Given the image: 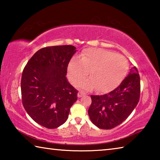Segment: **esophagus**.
<instances>
[{
	"instance_id": "34e87169",
	"label": "esophagus",
	"mask_w": 160,
	"mask_h": 160,
	"mask_svg": "<svg viewBox=\"0 0 160 160\" xmlns=\"http://www.w3.org/2000/svg\"><path fill=\"white\" fill-rule=\"evenodd\" d=\"M85 93L84 92H79L78 93V97H82L83 95H85Z\"/></svg>"
}]
</instances>
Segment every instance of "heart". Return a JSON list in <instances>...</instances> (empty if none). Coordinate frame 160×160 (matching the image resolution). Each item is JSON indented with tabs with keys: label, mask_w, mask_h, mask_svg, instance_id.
<instances>
[{
	"label": "heart",
	"mask_w": 160,
	"mask_h": 160,
	"mask_svg": "<svg viewBox=\"0 0 160 160\" xmlns=\"http://www.w3.org/2000/svg\"><path fill=\"white\" fill-rule=\"evenodd\" d=\"M79 57H73L70 61L68 77L76 85L90 70L91 78L78 85L85 90L96 88L101 92L112 90L122 82L128 70V61L124 56L102 48H87Z\"/></svg>",
	"instance_id": "b5f03b06"
}]
</instances>
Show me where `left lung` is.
<instances>
[{
    "label": "left lung",
    "mask_w": 160,
    "mask_h": 160,
    "mask_svg": "<svg viewBox=\"0 0 160 160\" xmlns=\"http://www.w3.org/2000/svg\"><path fill=\"white\" fill-rule=\"evenodd\" d=\"M140 92V75L134 66L114 90L103 95H91L92 104L88 109L91 121L105 130L120 125L137 106Z\"/></svg>",
    "instance_id": "obj_1"
}]
</instances>
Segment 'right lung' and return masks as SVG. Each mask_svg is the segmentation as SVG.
Instances as JSON below:
<instances>
[{
	"instance_id": "right-lung-1",
	"label": "right lung",
	"mask_w": 160,
	"mask_h": 160,
	"mask_svg": "<svg viewBox=\"0 0 160 160\" xmlns=\"http://www.w3.org/2000/svg\"><path fill=\"white\" fill-rule=\"evenodd\" d=\"M76 48L72 45L42 48L29 59L23 70L21 94L29 116L47 128L66 122L78 90L68 82V63Z\"/></svg>"
}]
</instances>
